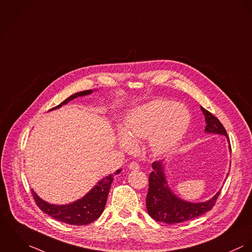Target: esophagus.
<instances>
[{"instance_id":"1","label":"esophagus","mask_w":252,"mask_h":252,"mask_svg":"<svg viewBox=\"0 0 252 252\" xmlns=\"http://www.w3.org/2000/svg\"><path fill=\"white\" fill-rule=\"evenodd\" d=\"M128 168L130 170H137V169H139V164L136 161H131L128 165Z\"/></svg>"}]
</instances>
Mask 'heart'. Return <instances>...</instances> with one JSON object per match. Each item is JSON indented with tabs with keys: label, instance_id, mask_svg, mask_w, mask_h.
Masks as SVG:
<instances>
[{
	"label": "heart",
	"instance_id": "heart-1",
	"mask_svg": "<svg viewBox=\"0 0 252 252\" xmlns=\"http://www.w3.org/2000/svg\"><path fill=\"white\" fill-rule=\"evenodd\" d=\"M189 113L181 104L154 100L130 113L124 127L121 146L131 150L132 143L150 137L152 151L158 156L171 153L186 133Z\"/></svg>",
	"mask_w": 252,
	"mask_h": 252
}]
</instances>
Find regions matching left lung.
Here are the masks:
<instances>
[{
    "instance_id": "1",
    "label": "left lung",
    "mask_w": 252,
    "mask_h": 252,
    "mask_svg": "<svg viewBox=\"0 0 252 252\" xmlns=\"http://www.w3.org/2000/svg\"><path fill=\"white\" fill-rule=\"evenodd\" d=\"M205 115L207 132L218 133L227 136V131L220 120L211 112L201 106ZM231 151V145L229 144ZM154 171L149 177V190L146 197V207L152 219L162 223L174 224L185 222L211 211L220 194V190L211 200L203 203H190L180 199L168 188L161 161H155L152 164Z\"/></svg>"
}]
</instances>
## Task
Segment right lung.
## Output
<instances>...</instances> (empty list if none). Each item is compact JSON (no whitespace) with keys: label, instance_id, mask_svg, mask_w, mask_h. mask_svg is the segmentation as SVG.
Wrapping results in <instances>:
<instances>
[{"label":"right lung","instance_id":"1","mask_svg":"<svg viewBox=\"0 0 252 252\" xmlns=\"http://www.w3.org/2000/svg\"><path fill=\"white\" fill-rule=\"evenodd\" d=\"M91 93H93L92 90H87V91L76 93L70 95L69 97H67L65 100H63L56 107H53L52 109H57L62 105L66 104L68 101L72 100L77 96L87 95V94H90ZM120 172H121V169L117 170L115 172V175L119 174ZM113 179H114V174L103 178L83 198L68 205L58 206V205L48 204L36 195L32 189H31V191L35 204L43 213L47 214L48 216L52 217L57 220L64 223L77 225V226L86 225L97 220L102 214L104 207L106 205L107 196L109 193Z\"/></svg>","mask_w":252,"mask_h":252}]
</instances>
